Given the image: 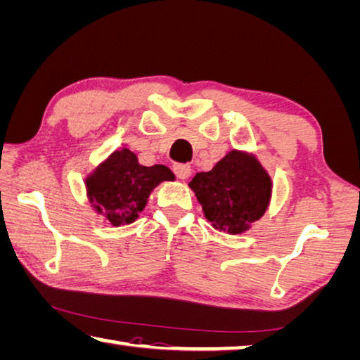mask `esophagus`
<instances>
[{"label": "esophagus", "mask_w": 360, "mask_h": 360, "mask_svg": "<svg viewBox=\"0 0 360 360\" xmlns=\"http://www.w3.org/2000/svg\"><path fill=\"white\" fill-rule=\"evenodd\" d=\"M173 171L179 179H187L192 173V168H191V165H187V163H176L173 167Z\"/></svg>", "instance_id": "obj_1"}]
</instances>
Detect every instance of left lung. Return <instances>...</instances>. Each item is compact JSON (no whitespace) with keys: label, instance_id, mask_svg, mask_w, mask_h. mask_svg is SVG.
I'll return each mask as SVG.
<instances>
[{"label":"left lung","instance_id":"8db88e82","mask_svg":"<svg viewBox=\"0 0 360 360\" xmlns=\"http://www.w3.org/2000/svg\"><path fill=\"white\" fill-rule=\"evenodd\" d=\"M205 218L227 233H242L258 221L271 198V178L247 153L232 150L191 182Z\"/></svg>","mask_w":360,"mask_h":360}]
</instances>
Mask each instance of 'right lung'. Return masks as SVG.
Segmentation results:
<instances>
[{
    "label": "right lung",
    "instance_id": "add662e5",
    "mask_svg": "<svg viewBox=\"0 0 360 360\" xmlns=\"http://www.w3.org/2000/svg\"><path fill=\"white\" fill-rule=\"evenodd\" d=\"M174 179L163 165L142 167L131 150H115L86 179L89 200L113 226L129 224L144 210L147 197L162 181Z\"/></svg>",
    "mask_w": 360,
    "mask_h": 360
}]
</instances>
